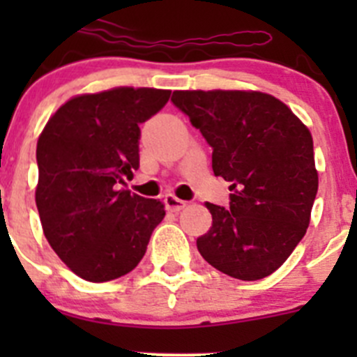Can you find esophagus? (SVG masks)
Masks as SVG:
<instances>
[{
	"label": "esophagus",
	"mask_w": 357,
	"mask_h": 357,
	"mask_svg": "<svg viewBox=\"0 0 357 357\" xmlns=\"http://www.w3.org/2000/svg\"><path fill=\"white\" fill-rule=\"evenodd\" d=\"M164 202H165V207H167V211H171V212H179L186 207V202L178 199V197H174L172 193L165 195Z\"/></svg>",
	"instance_id": "1"
}]
</instances>
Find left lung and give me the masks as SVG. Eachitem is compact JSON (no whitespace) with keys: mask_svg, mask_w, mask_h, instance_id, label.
I'll use <instances>...</instances> for the list:
<instances>
[{"mask_svg":"<svg viewBox=\"0 0 357 357\" xmlns=\"http://www.w3.org/2000/svg\"><path fill=\"white\" fill-rule=\"evenodd\" d=\"M212 146L215 176L229 181V211L205 204L212 226L197 238L202 257L233 278L275 273L305 235L318 193L312 136L283 102L262 91H174Z\"/></svg>","mask_w":357,"mask_h":357,"instance_id":"left-lung-1","label":"left lung"}]
</instances>
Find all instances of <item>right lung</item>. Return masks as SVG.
Listing matches in <instances>:
<instances>
[{"mask_svg": "<svg viewBox=\"0 0 357 357\" xmlns=\"http://www.w3.org/2000/svg\"><path fill=\"white\" fill-rule=\"evenodd\" d=\"M171 91L121 88L77 95L39 135L36 205L46 240L88 282L121 278L138 266L164 219L160 200L122 190L139 167V124Z\"/></svg>", "mask_w": 357, "mask_h": 357, "instance_id": "right-lung-1", "label": "right lung"}]
</instances>
